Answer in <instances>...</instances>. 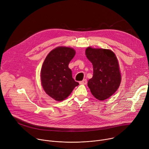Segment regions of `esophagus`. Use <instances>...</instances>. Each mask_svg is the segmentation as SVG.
Returning <instances> with one entry per match:
<instances>
[{
  "label": "esophagus",
  "mask_w": 149,
  "mask_h": 149,
  "mask_svg": "<svg viewBox=\"0 0 149 149\" xmlns=\"http://www.w3.org/2000/svg\"><path fill=\"white\" fill-rule=\"evenodd\" d=\"M87 83V79H83V81H80V82H79V84H86Z\"/></svg>",
  "instance_id": "34e87169"
}]
</instances>
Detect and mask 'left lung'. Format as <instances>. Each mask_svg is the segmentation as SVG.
<instances>
[{"instance_id": "left-lung-1", "label": "left lung", "mask_w": 149, "mask_h": 149, "mask_svg": "<svg viewBox=\"0 0 149 149\" xmlns=\"http://www.w3.org/2000/svg\"><path fill=\"white\" fill-rule=\"evenodd\" d=\"M86 55L92 63L93 76L87 85L97 99L110 97L119 88L121 81L119 63L115 54L111 50L88 47Z\"/></svg>"}]
</instances>
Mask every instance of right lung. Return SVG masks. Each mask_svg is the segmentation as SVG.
<instances>
[{"label":"right lung","instance_id":"right-lung-1","mask_svg":"<svg viewBox=\"0 0 149 149\" xmlns=\"http://www.w3.org/2000/svg\"><path fill=\"white\" fill-rule=\"evenodd\" d=\"M75 55L74 49L58 47L46 56L40 72L42 87L47 94L56 101H62L79 85L72 76L68 65Z\"/></svg>","mask_w":149,"mask_h":149}]
</instances>
